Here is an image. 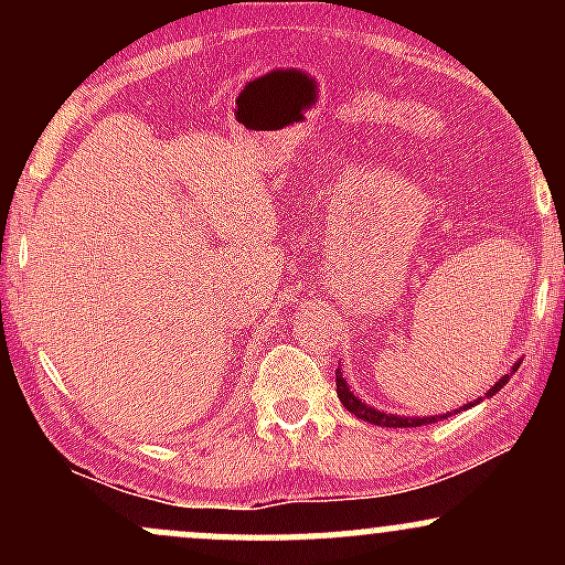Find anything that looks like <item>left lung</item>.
Here are the masks:
<instances>
[{"label": "left lung", "mask_w": 565, "mask_h": 565, "mask_svg": "<svg viewBox=\"0 0 565 565\" xmlns=\"http://www.w3.org/2000/svg\"><path fill=\"white\" fill-rule=\"evenodd\" d=\"M518 366H521V364H515V366H512V372H518ZM510 377H512V374H504V377L499 380L497 385L491 387V391L486 393V395H494L497 391H502V387L508 385V380H510ZM337 395H340L342 406H345L350 414H355V417H359V419H364V423L382 425V427H419V425H430V423H438V419L449 417V414H436V417H395V414L377 412V408H372V406L361 404V401L355 398L353 393H350L348 382H345V377H342V372H340V369H337ZM465 408H470V406H465Z\"/></svg>", "instance_id": "1"}]
</instances>
